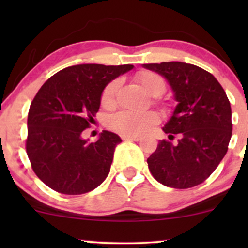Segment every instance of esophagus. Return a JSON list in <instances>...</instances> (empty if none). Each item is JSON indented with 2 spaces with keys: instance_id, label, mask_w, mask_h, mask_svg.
Listing matches in <instances>:
<instances>
[{
  "instance_id": "obj_1",
  "label": "esophagus",
  "mask_w": 248,
  "mask_h": 248,
  "mask_svg": "<svg viewBox=\"0 0 248 248\" xmlns=\"http://www.w3.org/2000/svg\"><path fill=\"white\" fill-rule=\"evenodd\" d=\"M140 136H132V135H124L122 140L124 141H140Z\"/></svg>"
}]
</instances>
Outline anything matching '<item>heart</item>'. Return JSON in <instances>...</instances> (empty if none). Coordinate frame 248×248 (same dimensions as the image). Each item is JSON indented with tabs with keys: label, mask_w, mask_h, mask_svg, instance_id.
I'll use <instances>...</instances> for the list:
<instances>
[{
	"label": "heart",
	"mask_w": 248,
	"mask_h": 248,
	"mask_svg": "<svg viewBox=\"0 0 248 248\" xmlns=\"http://www.w3.org/2000/svg\"><path fill=\"white\" fill-rule=\"evenodd\" d=\"M136 80L152 96H160L166 91V80L157 73L152 71H141L136 75ZM120 86V80L110 81L105 87L101 94V104L105 107L114 105L115 95ZM158 122V116L154 112L136 113L130 110H121L108 119V127L122 135L138 136L147 133L154 124Z\"/></svg>",
	"instance_id": "1"
}]
</instances>
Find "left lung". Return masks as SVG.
<instances>
[{"label":"left lung","instance_id":"obj_1","mask_svg":"<svg viewBox=\"0 0 248 248\" xmlns=\"http://www.w3.org/2000/svg\"><path fill=\"white\" fill-rule=\"evenodd\" d=\"M167 79L177 101L162 128V140L148 158L154 178L163 186L187 189L203 183L223 160L232 136L231 105L224 88L207 71L182 62L143 64Z\"/></svg>","mask_w":248,"mask_h":248}]
</instances>
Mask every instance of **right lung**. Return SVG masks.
I'll return each mask as SVG.
<instances>
[{
	"mask_svg": "<svg viewBox=\"0 0 248 248\" xmlns=\"http://www.w3.org/2000/svg\"><path fill=\"white\" fill-rule=\"evenodd\" d=\"M133 67L73 65L43 84L30 105L27 139L28 157L43 183L64 195H81L106 179L120 136L104 130L90 143L81 133L94 120L106 85Z\"/></svg>",
	"mask_w": 248,
	"mask_h": 248,
	"instance_id": "right-lung-1",
	"label": "right lung"
}]
</instances>
